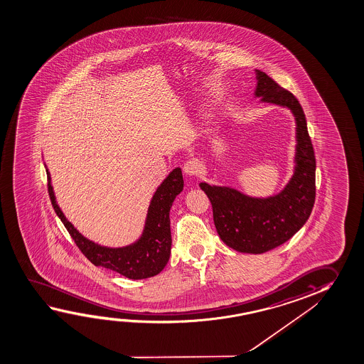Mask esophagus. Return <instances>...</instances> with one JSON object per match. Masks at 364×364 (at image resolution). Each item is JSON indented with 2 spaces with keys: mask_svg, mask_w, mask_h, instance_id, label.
<instances>
[{
  "mask_svg": "<svg viewBox=\"0 0 364 364\" xmlns=\"http://www.w3.org/2000/svg\"><path fill=\"white\" fill-rule=\"evenodd\" d=\"M200 169H201V166L195 159L187 161L185 166H183V172H185L186 176H190V177H193V176L200 173Z\"/></svg>",
  "mask_w": 364,
  "mask_h": 364,
  "instance_id": "esophagus-1",
  "label": "esophagus"
}]
</instances>
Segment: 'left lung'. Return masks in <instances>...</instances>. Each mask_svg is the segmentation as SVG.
<instances>
[{"label": "left lung", "mask_w": 364, "mask_h": 364, "mask_svg": "<svg viewBox=\"0 0 364 364\" xmlns=\"http://www.w3.org/2000/svg\"><path fill=\"white\" fill-rule=\"evenodd\" d=\"M255 75L254 96L262 102L287 107L294 114L297 141L294 174L281 192L269 197L248 196L235 188L206 182H201L200 187L213 205L221 240L240 253L262 254L282 245L305 225L316 195V162L297 98L264 72L255 70Z\"/></svg>", "instance_id": "obj_1"}]
</instances>
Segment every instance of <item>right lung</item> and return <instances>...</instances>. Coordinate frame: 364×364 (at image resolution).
<instances>
[{
  "label": "right lung",
  "instance_id": "right-lung-1",
  "mask_svg": "<svg viewBox=\"0 0 364 364\" xmlns=\"http://www.w3.org/2000/svg\"><path fill=\"white\" fill-rule=\"evenodd\" d=\"M46 174L49 181L48 192L54 211L58 215L59 219L62 220L77 247L92 264L117 272L130 279L153 277L163 271L169 260L172 245L169 210L172 208L176 196L183 190V177L181 168H174L151 197L141 237L133 244L122 248L102 247L83 237L64 216L63 211L55 200L50 173L48 169Z\"/></svg>",
  "mask_w": 364,
  "mask_h": 364
}]
</instances>
